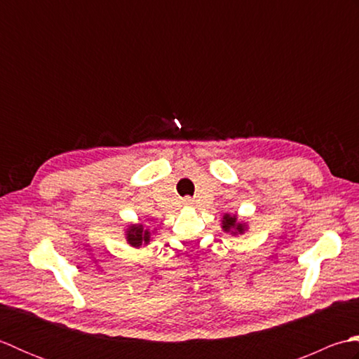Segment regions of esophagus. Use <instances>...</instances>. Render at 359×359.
Wrapping results in <instances>:
<instances>
[{
  "mask_svg": "<svg viewBox=\"0 0 359 359\" xmlns=\"http://www.w3.org/2000/svg\"><path fill=\"white\" fill-rule=\"evenodd\" d=\"M193 199H191V197H189V196H187V197H184V203L185 205H193Z\"/></svg>",
  "mask_w": 359,
  "mask_h": 359,
  "instance_id": "obj_1",
  "label": "esophagus"
}]
</instances>
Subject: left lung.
I'll list each match as a JSON object with an SVG mask.
<instances>
[{
	"label": "left lung",
	"instance_id": "1",
	"mask_svg": "<svg viewBox=\"0 0 359 359\" xmlns=\"http://www.w3.org/2000/svg\"><path fill=\"white\" fill-rule=\"evenodd\" d=\"M224 228H225V231H230V230H236V231H239V233L243 231V225L242 224H236V217H230V216H225L224 217Z\"/></svg>",
	"mask_w": 359,
	"mask_h": 359
}]
</instances>
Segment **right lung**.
Here are the masks:
<instances>
[{"instance_id":"right-lung-1","label":"right lung","mask_w":359,"mask_h":359,"mask_svg":"<svg viewBox=\"0 0 359 359\" xmlns=\"http://www.w3.org/2000/svg\"><path fill=\"white\" fill-rule=\"evenodd\" d=\"M128 242L133 247H140L142 243L149 242V231H143L142 226H131L128 231Z\"/></svg>"}]
</instances>
